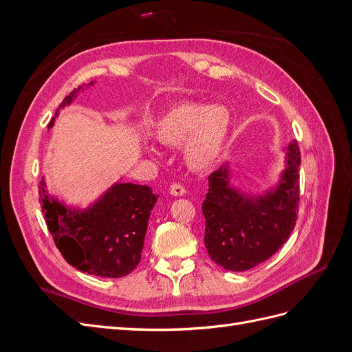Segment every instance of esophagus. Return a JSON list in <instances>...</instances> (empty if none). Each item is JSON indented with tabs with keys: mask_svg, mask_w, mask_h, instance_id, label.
I'll return each mask as SVG.
<instances>
[{
	"mask_svg": "<svg viewBox=\"0 0 352 352\" xmlns=\"http://www.w3.org/2000/svg\"><path fill=\"white\" fill-rule=\"evenodd\" d=\"M170 194L175 195V197H182V195L186 194V189L182 185L173 184L172 186H170Z\"/></svg>",
	"mask_w": 352,
	"mask_h": 352,
	"instance_id": "obj_1",
	"label": "esophagus"
}]
</instances>
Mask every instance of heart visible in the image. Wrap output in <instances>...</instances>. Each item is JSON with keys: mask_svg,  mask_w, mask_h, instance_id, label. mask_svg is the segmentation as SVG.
<instances>
[{"mask_svg": "<svg viewBox=\"0 0 352 352\" xmlns=\"http://www.w3.org/2000/svg\"><path fill=\"white\" fill-rule=\"evenodd\" d=\"M232 129V114L226 105L184 102L160 117L154 135L167 146L184 145L189 168L206 172L225 153Z\"/></svg>", "mask_w": 352, "mask_h": 352, "instance_id": "heart-1", "label": "heart"}]
</instances>
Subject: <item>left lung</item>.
Here are the masks:
<instances>
[{
    "instance_id": "1",
    "label": "left lung",
    "mask_w": 352,
    "mask_h": 352,
    "mask_svg": "<svg viewBox=\"0 0 352 352\" xmlns=\"http://www.w3.org/2000/svg\"><path fill=\"white\" fill-rule=\"evenodd\" d=\"M300 148L285 146L283 168L263 194L232 184L230 163L208 176L202 202L206 248L211 260L230 272L250 270L270 258L289 239L300 202Z\"/></svg>"
}]
</instances>
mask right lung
Wrapping results in <instances>:
<instances>
[{
  "instance_id": "1",
  "label": "right lung",
  "mask_w": 352,
  "mask_h": 352,
  "mask_svg": "<svg viewBox=\"0 0 352 352\" xmlns=\"http://www.w3.org/2000/svg\"><path fill=\"white\" fill-rule=\"evenodd\" d=\"M94 83L72 91L60 104L56 117ZM56 117L48 129L54 126ZM157 198L148 185L117 182L87 208H80L69 207L50 194L45 179L39 185L42 212L63 257L74 269L101 278H123L140 264Z\"/></svg>"
}]
</instances>
